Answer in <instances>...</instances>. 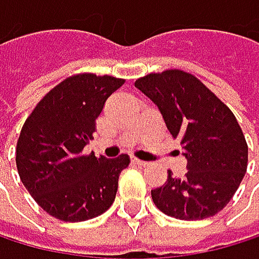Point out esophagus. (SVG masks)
I'll use <instances>...</instances> for the list:
<instances>
[{
  "label": "esophagus",
  "mask_w": 259,
  "mask_h": 259,
  "mask_svg": "<svg viewBox=\"0 0 259 259\" xmlns=\"http://www.w3.org/2000/svg\"><path fill=\"white\" fill-rule=\"evenodd\" d=\"M132 163L137 164V166H147V161L140 160V158H137V157H132Z\"/></svg>",
  "instance_id": "esophagus-1"
}]
</instances>
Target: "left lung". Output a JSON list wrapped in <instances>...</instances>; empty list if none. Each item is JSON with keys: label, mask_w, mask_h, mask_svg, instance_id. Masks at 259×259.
<instances>
[{"label": "left lung", "mask_w": 259, "mask_h": 259, "mask_svg": "<svg viewBox=\"0 0 259 259\" xmlns=\"http://www.w3.org/2000/svg\"><path fill=\"white\" fill-rule=\"evenodd\" d=\"M135 87L158 107L188 160L183 179L167 171V182L152 190L154 203L180 221L214 216L232 200L247 171L248 147L233 112L182 69L151 73Z\"/></svg>", "instance_id": "1"}]
</instances>
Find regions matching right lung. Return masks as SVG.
I'll use <instances>...</instances> for the list:
<instances>
[{
	"label": "right lung",
	"instance_id": "right-lung-1",
	"mask_svg": "<svg viewBox=\"0 0 259 259\" xmlns=\"http://www.w3.org/2000/svg\"><path fill=\"white\" fill-rule=\"evenodd\" d=\"M124 83L80 73L56 85L35 105L17 141V169L43 210L65 222L93 219L112 206L118 179L131 158L83 154L107 98Z\"/></svg>",
	"mask_w": 259,
	"mask_h": 259
}]
</instances>
